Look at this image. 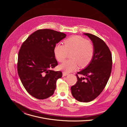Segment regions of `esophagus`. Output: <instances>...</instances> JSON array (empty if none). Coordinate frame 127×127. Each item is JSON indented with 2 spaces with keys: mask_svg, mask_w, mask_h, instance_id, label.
Returning <instances> with one entry per match:
<instances>
[{
  "mask_svg": "<svg viewBox=\"0 0 127 127\" xmlns=\"http://www.w3.org/2000/svg\"><path fill=\"white\" fill-rule=\"evenodd\" d=\"M68 75V73H66V72H63V76H66Z\"/></svg>",
  "mask_w": 127,
  "mask_h": 127,
  "instance_id": "esophagus-1",
  "label": "esophagus"
}]
</instances>
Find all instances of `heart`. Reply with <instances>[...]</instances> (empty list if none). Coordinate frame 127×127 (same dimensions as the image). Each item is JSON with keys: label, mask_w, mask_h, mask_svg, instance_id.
I'll use <instances>...</instances> for the list:
<instances>
[{"label": "heart", "mask_w": 127, "mask_h": 127, "mask_svg": "<svg viewBox=\"0 0 127 127\" xmlns=\"http://www.w3.org/2000/svg\"><path fill=\"white\" fill-rule=\"evenodd\" d=\"M72 51L71 59L67 60L59 66L60 70L66 73L75 70L79 64L81 67L87 65L92 61L95 53L93 45L85 38L75 35L67 39L64 45L61 43L57 44L54 48V54L57 60L60 62L64 61L67 52Z\"/></svg>", "instance_id": "1"}]
</instances>
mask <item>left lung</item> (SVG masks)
Here are the masks:
<instances>
[{"label": "left lung", "mask_w": 127, "mask_h": 127, "mask_svg": "<svg viewBox=\"0 0 127 127\" xmlns=\"http://www.w3.org/2000/svg\"><path fill=\"white\" fill-rule=\"evenodd\" d=\"M91 40L95 49L94 57L84 69L77 72L76 83L71 87L73 96L78 101L87 102L96 98L109 79L112 68L111 52L105 42L91 33H84Z\"/></svg>", "instance_id": "left-lung-1"}]
</instances>
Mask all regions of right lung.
Here are the masks:
<instances>
[{"mask_svg":"<svg viewBox=\"0 0 127 127\" xmlns=\"http://www.w3.org/2000/svg\"><path fill=\"white\" fill-rule=\"evenodd\" d=\"M66 34L50 29L39 30L23 43L18 55L17 72L27 92L39 99L52 96L61 71L52 69L58 65L54 54L56 44Z\"/></svg>","mask_w":127,"mask_h":127,"instance_id":"add662e5","label":"right lung"}]
</instances>
